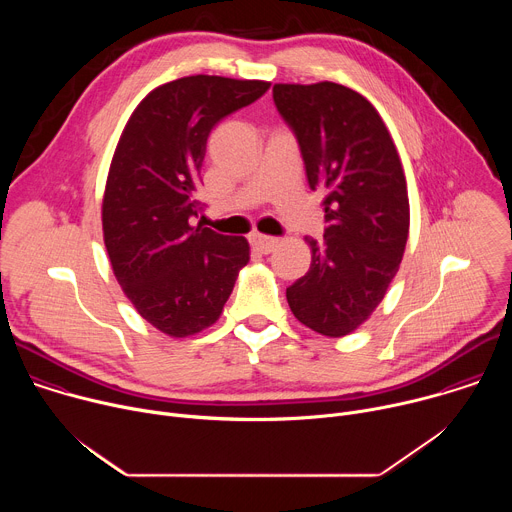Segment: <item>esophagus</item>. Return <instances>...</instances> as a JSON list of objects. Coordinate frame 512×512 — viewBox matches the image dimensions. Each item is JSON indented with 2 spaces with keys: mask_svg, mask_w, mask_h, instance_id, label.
<instances>
[{
  "mask_svg": "<svg viewBox=\"0 0 512 512\" xmlns=\"http://www.w3.org/2000/svg\"><path fill=\"white\" fill-rule=\"evenodd\" d=\"M249 241H251V245H253L257 251H261V253H271V251L277 247V243H279L277 239L265 237V235H259V233L251 235Z\"/></svg>",
  "mask_w": 512,
  "mask_h": 512,
  "instance_id": "1",
  "label": "esophagus"
}]
</instances>
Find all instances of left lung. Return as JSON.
Listing matches in <instances>:
<instances>
[{
    "instance_id": "obj_1",
    "label": "left lung",
    "mask_w": 512,
    "mask_h": 512,
    "mask_svg": "<svg viewBox=\"0 0 512 512\" xmlns=\"http://www.w3.org/2000/svg\"><path fill=\"white\" fill-rule=\"evenodd\" d=\"M296 135L308 184L322 190L324 239L306 237L312 265L285 289L294 316L344 336L381 304L409 235V198L393 139L377 109L336 83L273 85Z\"/></svg>"
}]
</instances>
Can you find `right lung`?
<instances>
[{"mask_svg":"<svg viewBox=\"0 0 512 512\" xmlns=\"http://www.w3.org/2000/svg\"><path fill=\"white\" fill-rule=\"evenodd\" d=\"M267 89L184 77L154 89L121 133L103 198L105 247L129 302L164 334L182 338L214 324L249 261L245 237L192 227V218L206 206L196 190L212 127Z\"/></svg>","mask_w":512,"mask_h":512,"instance_id":"1","label":"right lung"}]
</instances>
